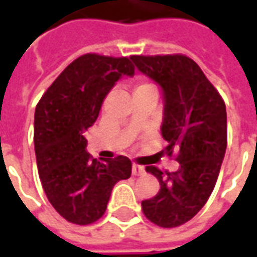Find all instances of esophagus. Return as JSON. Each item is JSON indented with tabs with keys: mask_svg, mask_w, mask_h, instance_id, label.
<instances>
[{
	"mask_svg": "<svg viewBox=\"0 0 257 257\" xmlns=\"http://www.w3.org/2000/svg\"><path fill=\"white\" fill-rule=\"evenodd\" d=\"M145 167H140V165H134L132 167V173L135 176H142V175H145Z\"/></svg>",
	"mask_w": 257,
	"mask_h": 257,
	"instance_id": "34e87169",
	"label": "esophagus"
}]
</instances>
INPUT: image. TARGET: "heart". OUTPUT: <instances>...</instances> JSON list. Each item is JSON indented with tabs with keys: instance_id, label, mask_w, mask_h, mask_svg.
<instances>
[{
	"instance_id": "heart-1",
	"label": "heart",
	"mask_w": 257,
	"mask_h": 257,
	"mask_svg": "<svg viewBox=\"0 0 257 257\" xmlns=\"http://www.w3.org/2000/svg\"><path fill=\"white\" fill-rule=\"evenodd\" d=\"M149 86H150V85H147V84H140V85H138V86H136V89H135V90L143 89V88H149Z\"/></svg>"
}]
</instances>
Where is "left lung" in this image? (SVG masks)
<instances>
[{"label": "left lung", "mask_w": 257, "mask_h": 257, "mask_svg": "<svg viewBox=\"0 0 257 257\" xmlns=\"http://www.w3.org/2000/svg\"><path fill=\"white\" fill-rule=\"evenodd\" d=\"M131 59L140 73L161 86L165 151L169 157L175 149L179 151L176 172L146 167L161 187L156 197L142 201V209L157 226H182L198 213L215 189L227 147L226 104L193 59L184 55Z\"/></svg>", "instance_id": "1"}]
</instances>
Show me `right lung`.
Segmentation results:
<instances>
[{"instance_id":"1","label":"right lung","mask_w":257,"mask_h":257,"mask_svg":"<svg viewBox=\"0 0 257 257\" xmlns=\"http://www.w3.org/2000/svg\"><path fill=\"white\" fill-rule=\"evenodd\" d=\"M131 58L86 53L75 59L38 101L34 115L37 168L59 215L85 226L104 215L114 184L131 178L132 162L118 156L97 161L86 153L90 128L107 93L122 75L132 77Z\"/></svg>"}]
</instances>
